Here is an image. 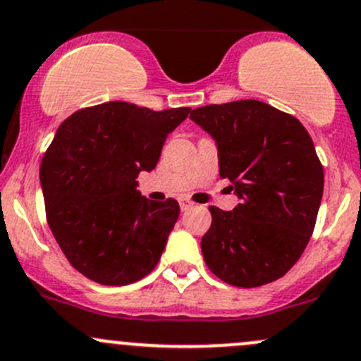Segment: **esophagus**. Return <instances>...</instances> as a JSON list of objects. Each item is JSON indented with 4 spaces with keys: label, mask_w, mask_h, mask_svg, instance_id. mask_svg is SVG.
Instances as JSON below:
<instances>
[{
    "label": "esophagus",
    "mask_w": 361,
    "mask_h": 361,
    "mask_svg": "<svg viewBox=\"0 0 361 361\" xmlns=\"http://www.w3.org/2000/svg\"><path fill=\"white\" fill-rule=\"evenodd\" d=\"M180 207H181V211H188L190 207H193V202L190 199H181L180 200Z\"/></svg>",
    "instance_id": "obj_1"
}]
</instances>
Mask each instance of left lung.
Segmentation results:
<instances>
[{
  "label": "left lung",
  "mask_w": 361,
  "mask_h": 361,
  "mask_svg": "<svg viewBox=\"0 0 361 361\" xmlns=\"http://www.w3.org/2000/svg\"><path fill=\"white\" fill-rule=\"evenodd\" d=\"M190 119L216 140L219 174L240 199L233 211L211 206L200 240L207 268L235 287L286 275L308 245L324 193V168L306 128L264 102L193 109Z\"/></svg>",
  "instance_id": "1"
}]
</instances>
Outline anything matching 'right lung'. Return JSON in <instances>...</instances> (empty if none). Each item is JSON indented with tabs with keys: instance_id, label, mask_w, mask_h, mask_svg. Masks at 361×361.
<instances>
[{
	"instance_id": "obj_1",
	"label": "right lung",
	"mask_w": 361,
	"mask_h": 361,
	"mask_svg": "<svg viewBox=\"0 0 361 361\" xmlns=\"http://www.w3.org/2000/svg\"><path fill=\"white\" fill-rule=\"evenodd\" d=\"M190 107L150 111L128 102L86 107L67 117L41 161L44 209L69 263L102 286H128L161 259L180 206L136 190L166 138Z\"/></svg>"
}]
</instances>
